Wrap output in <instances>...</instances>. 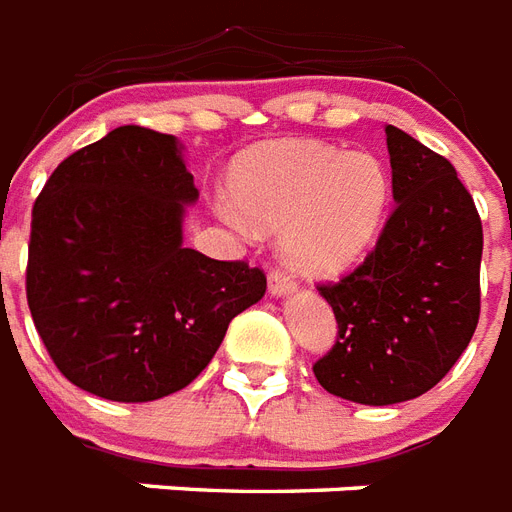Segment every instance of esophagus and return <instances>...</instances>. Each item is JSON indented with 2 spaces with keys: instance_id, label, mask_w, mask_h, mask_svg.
Instances as JSON below:
<instances>
[{
  "instance_id": "esophagus-1",
  "label": "esophagus",
  "mask_w": 512,
  "mask_h": 512,
  "mask_svg": "<svg viewBox=\"0 0 512 512\" xmlns=\"http://www.w3.org/2000/svg\"><path fill=\"white\" fill-rule=\"evenodd\" d=\"M295 289H297V281H295V276H292V273L273 268L271 276H268V292H271L273 297L292 295Z\"/></svg>"
}]
</instances>
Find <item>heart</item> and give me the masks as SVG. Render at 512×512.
Returning a JSON list of instances; mask_svg holds the SVG:
<instances>
[{"mask_svg": "<svg viewBox=\"0 0 512 512\" xmlns=\"http://www.w3.org/2000/svg\"><path fill=\"white\" fill-rule=\"evenodd\" d=\"M220 217L239 233L281 228V249L305 273L356 263L380 231L390 177L377 156L319 140H276L241 154Z\"/></svg>", "mask_w": 512, "mask_h": 512, "instance_id": "heart-1", "label": "heart"}]
</instances>
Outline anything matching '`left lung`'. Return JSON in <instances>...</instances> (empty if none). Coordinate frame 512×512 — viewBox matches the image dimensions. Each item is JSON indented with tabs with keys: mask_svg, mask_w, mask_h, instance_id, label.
I'll use <instances>...</instances> for the list:
<instances>
[{
	"mask_svg": "<svg viewBox=\"0 0 512 512\" xmlns=\"http://www.w3.org/2000/svg\"><path fill=\"white\" fill-rule=\"evenodd\" d=\"M393 201L377 247L321 297L337 342L313 364L321 388L388 406L428 393L468 348L481 313L484 231L473 196L444 156L385 127Z\"/></svg>",
	"mask_w": 512,
	"mask_h": 512,
	"instance_id": "8db88e82",
	"label": "left lung"
}]
</instances>
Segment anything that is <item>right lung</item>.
I'll return each mask as SVG.
<instances>
[{
  "instance_id": "1",
  "label": "right lung",
  "mask_w": 512,
  "mask_h": 512,
  "mask_svg": "<svg viewBox=\"0 0 512 512\" xmlns=\"http://www.w3.org/2000/svg\"><path fill=\"white\" fill-rule=\"evenodd\" d=\"M199 188L175 135L116 127L58 164L34 204L26 297L66 380L143 404L183 390L265 273L183 244Z\"/></svg>"
}]
</instances>
